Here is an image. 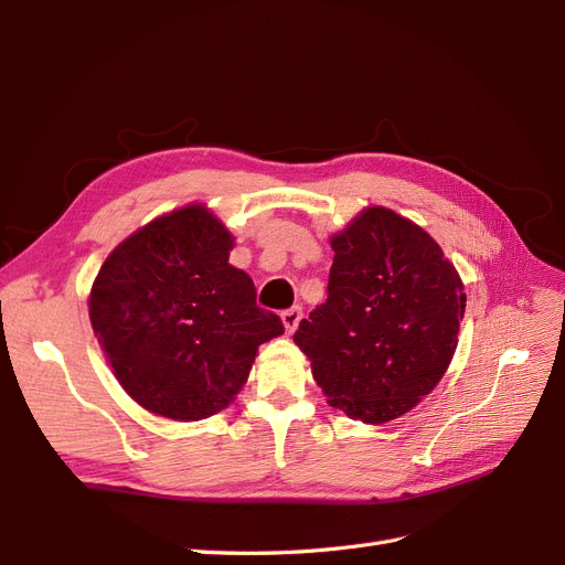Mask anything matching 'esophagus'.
Listing matches in <instances>:
<instances>
[{
	"instance_id": "1",
	"label": "esophagus",
	"mask_w": 565,
	"mask_h": 565,
	"mask_svg": "<svg viewBox=\"0 0 565 565\" xmlns=\"http://www.w3.org/2000/svg\"><path fill=\"white\" fill-rule=\"evenodd\" d=\"M301 318H303L301 306H292V309L282 311V324H285V330H287V332H295L297 324L301 322Z\"/></svg>"
}]
</instances>
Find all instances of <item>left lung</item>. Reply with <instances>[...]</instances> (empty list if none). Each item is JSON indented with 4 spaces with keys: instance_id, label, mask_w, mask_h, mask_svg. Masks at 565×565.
<instances>
[{
    "instance_id": "1",
    "label": "left lung",
    "mask_w": 565,
    "mask_h": 565,
    "mask_svg": "<svg viewBox=\"0 0 565 565\" xmlns=\"http://www.w3.org/2000/svg\"><path fill=\"white\" fill-rule=\"evenodd\" d=\"M328 299L299 322L297 347L332 407L384 424L446 374L467 295L429 233L384 207L332 237Z\"/></svg>"
}]
</instances>
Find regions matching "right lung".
<instances>
[{
    "label": "right lung",
    "instance_id": "right-lung-1",
    "mask_svg": "<svg viewBox=\"0 0 565 565\" xmlns=\"http://www.w3.org/2000/svg\"><path fill=\"white\" fill-rule=\"evenodd\" d=\"M233 235L200 204L150 221L100 266L89 318L117 382L150 413L198 422L247 382L256 349L285 332L256 306Z\"/></svg>",
    "mask_w": 565,
    "mask_h": 565
}]
</instances>
